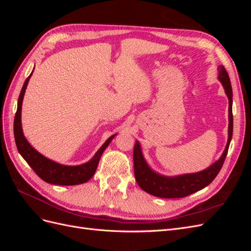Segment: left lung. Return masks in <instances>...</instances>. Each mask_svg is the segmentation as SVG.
I'll list each match as a JSON object with an SVG mask.
<instances>
[{
  "label": "left lung",
  "instance_id": "8db88e82",
  "mask_svg": "<svg viewBox=\"0 0 251 251\" xmlns=\"http://www.w3.org/2000/svg\"><path fill=\"white\" fill-rule=\"evenodd\" d=\"M219 79L222 82L225 89V93L229 100V126H228V141H227L224 153L217 162L210 165L208 169L196 174L182 175L177 177H164L151 171L142 156L140 146L136 141L134 146L133 160H134V173L135 179L138 185L151 195L159 197V198H183L193 193L200 191L210 184L217 177L220 170L222 169L225 158L228 151L229 143L232 137L233 118H232V89L228 76V73L225 70L224 66L218 67Z\"/></svg>",
  "mask_w": 251,
  "mask_h": 251
}]
</instances>
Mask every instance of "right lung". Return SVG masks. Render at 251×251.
<instances>
[{
	"label": "right lung",
	"instance_id": "add662e5",
	"mask_svg": "<svg viewBox=\"0 0 251 251\" xmlns=\"http://www.w3.org/2000/svg\"><path fill=\"white\" fill-rule=\"evenodd\" d=\"M31 75L32 73L29 75L27 79L25 80L24 85H23L18 100L17 113L16 116H14L13 133L19 153L25 159L26 162L31 166V169L35 172L37 176L43 179L45 182H47V183L56 185H76L85 183V182H87L93 177V175L95 174V171L97 169L98 162H100V156L102 155L105 148L109 146V143L114 136H112V137H110L102 144V147L97 151L95 156L91 159L89 162L81 165H62L52 160H49L46 157L41 155L39 151H35L26 140L24 135H23L21 126V110L23 97H24L25 90L27 88L29 78Z\"/></svg>",
	"mask_w": 251,
	"mask_h": 251
}]
</instances>
